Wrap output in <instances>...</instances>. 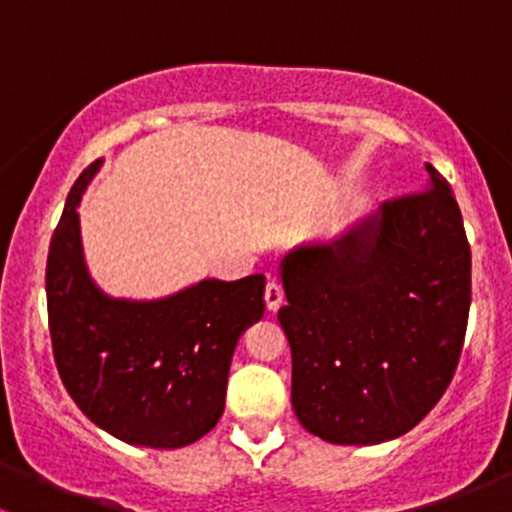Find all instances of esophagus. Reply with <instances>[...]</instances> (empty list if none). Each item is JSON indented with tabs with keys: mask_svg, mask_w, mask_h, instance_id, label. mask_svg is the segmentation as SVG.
I'll list each match as a JSON object with an SVG mask.
<instances>
[{
	"mask_svg": "<svg viewBox=\"0 0 512 512\" xmlns=\"http://www.w3.org/2000/svg\"><path fill=\"white\" fill-rule=\"evenodd\" d=\"M282 302H285V292H282V285L277 280H270L265 287V304L270 312H277V309L282 307Z\"/></svg>",
	"mask_w": 512,
	"mask_h": 512,
	"instance_id": "obj_1",
	"label": "esophagus"
}]
</instances>
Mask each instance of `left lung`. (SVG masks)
Wrapping results in <instances>:
<instances>
[{"label":"left lung","instance_id":"left-lung-1","mask_svg":"<svg viewBox=\"0 0 512 512\" xmlns=\"http://www.w3.org/2000/svg\"><path fill=\"white\" fill-rule=\"evenodd\" d=\"M386 200L332 242L280 262L292 409L339 446L391 441L448 389L471 309V247L448 180Z\"/></svg>","mask_w":512,"mask_h":512}]
</instances>
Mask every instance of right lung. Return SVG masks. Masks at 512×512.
<instances>
[{
	"label": "right lung",
	"mask_w": 512,
	"mask_h": 512,
	"mask_svg": "<svg viewBox=\"0 0 512 512\" xmlns=\"http://www.w3.org/2000/svg\"><path fill=\"white\" fill-rule=\"evenodd\" d=\"M103 160L71 188L46 260L54 361L81 411L111 436L146 448H183L225 409L242 332L265 314V277L200 280L160 299L111 297L91 280L79 203Z\"/></svg>",
	"instance_id": "1"
}]
</instances>
